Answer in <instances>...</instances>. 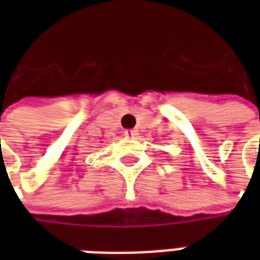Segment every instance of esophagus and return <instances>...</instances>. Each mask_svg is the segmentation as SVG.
Here are the masks:
<instances>
[{
    "label": "esophagus",
    "instance_id": "34e87169",
    "mask_svg": "<svg viewBox=\"0 0 260 260\" xmlns=\"http://www.w3.org/2000/svg\"><path fill=\"white\" fill-rule=\"evenodd\" d=\"M125 134V136H135L136 135V131H134V129H126L124 132Z\"/></svg>",
    "mask_w": 260,
    "mask_h": 260
}]
</instances>
